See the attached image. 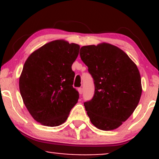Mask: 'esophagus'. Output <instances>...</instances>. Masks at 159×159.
I'll list each match as a JSON object with an SVG mask.
<instances>
[{"instance_id": "34e87169", "label": "esophagus", "mask_w": 159, "mask_h": 159, "mask_svg": "<svg viewBox=\"0 0 159 159\" xmlns=\"http://www.w3.org/2000/svg\"><path fill=\"white\" fill-rule=\"evenodd\" d=\"M78 92H79L80 95L83 93V88H82V87H79V88H78Z\"/></svg>"}]
</instances>
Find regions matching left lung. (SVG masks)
<instances>
[{
    "label": "left lung",
    "instance_id": "1",
    "mask_svg": "<svg viewBox=\"0 0 159 159\" xmlns=\"http://www.w3.org/2000/svg\"><path fill=\"white\" fill-rule=\"evenodd\" d=\"M80 57L93 79V96L84 104L91 123L101 130L116 129L139 103L138 67L123 51L107 43L81 47Z\"/></svg>",
    "mask_w": 159,
    "mask_h": 159
}]
</instances>
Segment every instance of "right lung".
I'll return each instance as SVG.
<instances>
[{
	"instance_id": "add662e5",
	"label": "right lung",
	"mask_w": 159,
	"mask_h": 159,
	"mask_svg": "<svg viewBox=\"0 0 159 159\" xmlns=\"http://www.w3.org/2000/svg\"><path fill=\"white\" fill-rule=\"evenodd\" d=\"M80 47L63 40L47 43L33 52L19 78L23 102L34 119L47 126H58L68 118L79 98L73 87L72 65Z\"/></svg>"
}]
</instances>
